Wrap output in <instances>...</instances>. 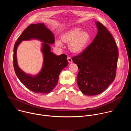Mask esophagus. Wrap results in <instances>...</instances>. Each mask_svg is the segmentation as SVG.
<instances>
[{
	"mask_svg": "<svg viewBox=\"0 0 131 131\" xmlns=\"http://www.w3.org/2000/svg\"><path fill=\"white\" fill-rule=\"evenodd\" d=\"M67 60H68V62H69V63H72V60L71 58L70 57H67Z\"/></svg>",
	"mask_w": 131,
	"mask_h": 131,
	"instance_id": "1",
	"label": "esophagus"
}]
</instances>
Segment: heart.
Listing matches in <instances>:
<instances>
[{
  "label": "heart",
  "instance_id": "obj_1",
  "mask_svg": "<svg viewBox=\"0 0 131 131\" xmlns=\"http://www.w3.org/2000/svg\"><path fill=\"white\" fill-rule=\"evenodd\" d=\"M91 38L92 36L89 32L82 30V28L79 27L72 28L61 35L62 41L69 43V50L74 54H79L84 51ZM55 44L58 47L62 46V43L60 40L56 41Z\"/></svg>",
  "mask_w": 131,
  "mask_h": 131
}]
</instances>
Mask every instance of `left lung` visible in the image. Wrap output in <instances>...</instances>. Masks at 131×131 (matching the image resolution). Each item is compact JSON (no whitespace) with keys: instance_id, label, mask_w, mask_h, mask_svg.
Here are the masks:
<instances>
[{"instance_id":"left-lung-1","label":"left lung","mask_w":131,"mask_h":131,"mask_svg":"<svg viewBox=\"0 0 131 131\" xmlns=\"http://www.w3.org/2000/svg\"><path fill=\"white\" fill-rule=\"evenodd\" d=\"M95 23L98 31L93 42L72 58L79 69L78 85L86 95L100 94L114 81L119 56L113 36L101 23Z\"/></svg>"}]
</instances>
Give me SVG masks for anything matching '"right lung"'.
Returning a JSON list of instances; mask_svg holds the SVG:
<instances>
[{
	"label": "right lung",
	"instance_id": "right-lung-1",
	"mask_svg": "<svg viewBox=\"0 0 131 131\" xmlns=\"http://www.w3.org/2000/svg\"><path fill=\"white\" fill-rule=\"evenodd\" d=\"M38 39L42 44V51L44 63L40 72L36 76L25 73L18 67L16 51L20 43L24 40ZM54 36L44 23L31 24L22 32L15 43L13 50V66L16 75L20 81L29 90L35 93L43 94L51 92L57 85L60 73L66 67L68 62L67 55L62 54L57 55L51 52L50 45L54 43Z\"/></svg>",
	"mask_w": 131,
	"mask_h": 131
}]
</instances>
